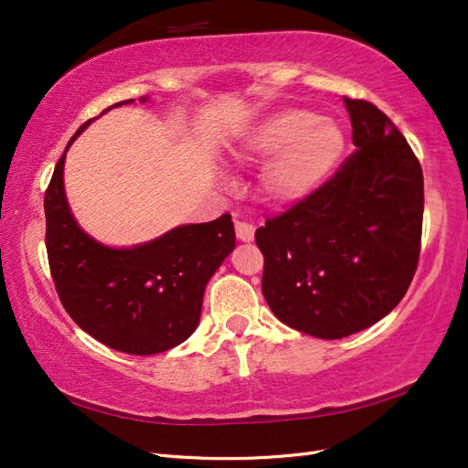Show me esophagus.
Here are the masks:
<instances>
[{
	"label": "esophagus",
	"instance_id": "34e87169",
	"mask_svg": "<svg viewBox=\"0 0 468 468\" xmlns=\"http://www.w3.org/2000/svg\"><path fill=\"white\" fill-rule=\"evenodd\" d=\"M236 236L239 242H253V236H256V226L246 222V220H236Z\"/></svg>",
	"mask_w": 468,
	"mask_h": 468
}]
</instances>
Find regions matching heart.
Wrapping results in <instances>:
<instances>
[{"mask_svg": "<svg viewBox=\"0 0 468 468\" xmlns=\"http://www.w3.org/2000/svg\"><path fill=\"white\" fill-rule=\"evenodd\" d=\"M346 150V136L330 119H316L304 109L269 112L246 133L239 154L246 160H267L260 189L275 207L304 201L330 177Z\"/></svg>", "mask_w": 468, "mask_h": 468, "instance_id": "1", "label": "heart"}]
</instances>
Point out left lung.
<instances>
[{
    "mask_svg": "<svg viewBox=\"0 0 468 468\" xmlns=\"http://www.w3.org/2000/svg\"><path fill=\"white\" fill-rule=\"evenodd\" d=\"M353 126L342 169L256 232L271 313L303 334L339 339L396 308L416 273L421 165L373 103L344 99Z\"/></svg>",
    "mask_w": 468,
    "mask_h": 468,
    "instance_id": "left-lung-1",
    "label": "left lung"
}]
</instances>
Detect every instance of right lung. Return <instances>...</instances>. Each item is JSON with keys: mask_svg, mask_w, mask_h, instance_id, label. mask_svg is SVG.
Wrapping results in <instances>:
<instances>
[{"mask_svg": "<svg viewBox=\"0 0 468 468\" xmlns=\"http://www.w3.org/2000/svg\"><path fill=\"white\" fill-rule=\"evenodd\" d=\"M124 103L134 99L112 107ZM90 122L68 143L45 195L50 273L66 313L83 332L117 351L154 356L197 330L207 282L236 248L234 222L222 215L181 224L131 248L99 242L74 218L64 189L66 152Z\"/></svg>", "mask_w": 468, "mask_h": 468, "instance_id": "obj_1", "label": "right lung"}]
</instances>
